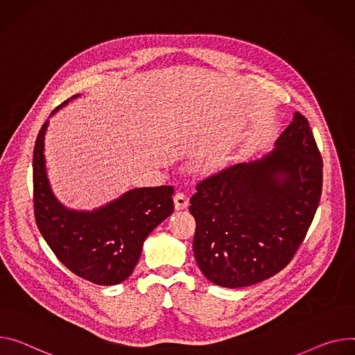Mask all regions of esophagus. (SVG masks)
Segmentation results:
<instances>
[{
    "mask_svg": "<svg viewBox=\"0 0 355 355\" xmlns=\"http://www.w3.org/2000/svg\"><path fill=\"white\" fill-rule=\"evenodd\" d=\"M174 205H175V209H184L188 207V197L184 194V192H181V191L175 192Z\"/></svg>",
    "mask_w": 355,
    "mask_h": 355,
    "instance_id": "obj_1",
    "label": "esophagus"
}]
</instances>
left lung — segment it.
<instances>
[{"label": "left lung", "mask_w": 355, "mask_h": 355, "mask_svg": "<svg viewBox=\"0 0 355 355\" xmlns=\"http://www.w3.org/2000/svg\"><path fill=\"white\" fill-rule=\"evenodd\" d=\"M323 159L309 120L296 112L276 148L259 161L223 168L197 184L194 256L205 277L246 287L293 259L317 211Z\"/></svg>", "instance_id": "obj_1"}]
</instances>
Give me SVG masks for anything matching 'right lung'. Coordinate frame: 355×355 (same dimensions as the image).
I'll return each mask as SVG.
<instances>
[{
  "mask_svg": "<svg viewBox=\"0 0 355 355\" xmlns=\"http://www.w3.org/2000/svg\"><path fill=\"white\" fill-rule=\"evenodd\" d=\"M76 98V96H73ZM69 102L60 103L59 107ZM41 127L34 147V215L37 227L58 257L76 276L110 286L130 276L148 234L174 211V187L136 188L93 212L63 208L52 196L45 171Z\"/></svg>",
  "mask_w": 355,
  "mask_h": 355,
  "instance_id": "obj_1",
  "label": "right lung"
}]
</instances>
